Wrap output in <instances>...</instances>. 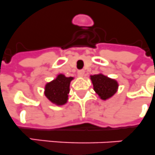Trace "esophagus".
I'll list each match as a JSON object with an SVG mask.
<instances>
[{
	"mask_svg": "<svg viewBox=\"0 0 155 155\" xmlns=\"http://www.w3.org/2000/svg\"><path fill=\"white\" fill-rule=\"evenodd\" d=\"M84 73H85V70L84 69H80L78 71V75H80V76H84Z\"/></svg>",
	"mask_w": 155,
	"mask_h": 155,
	"instance_id": "obj_1",
	"label": "esophagus"
}]
</instances>
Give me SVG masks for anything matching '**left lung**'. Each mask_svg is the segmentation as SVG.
<instances>
[{"label": "left lung", "instance_id": "8db88e82", "mask_svg": "<svg viewBox=\"0 0 155 155\" xmlns=\"http://www.w3.org/2000/svg\"><path fill=\"white\" fill-rule=\"evenodd\" d=\"M94 91L102 100H106L114 95L118 88L117 82L102 74L91 76Z\"/></svg>", "mask_w": 155, "mask_h": 155}]
</instances>
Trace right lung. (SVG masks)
<instances>
[{"label":"right lung","mask_w":155,"mask_h":155,"mask_svg":"<svg viewBox=\"0 0 155 155\" xmlns=\"http://www.w3.org/2000/svg\"><path fill=\"white\" fill-rule=\"evenodd\" d=\"M72 80V77H66L60 74L55 80L45 85V95L53 103L59 106L65 104L69 93L70 83Z\"/></svg>","instance_id":"obj_1"}]
</instances>
